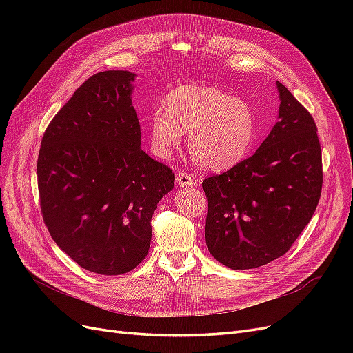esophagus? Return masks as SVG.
Wrapping results in <instances>:
<instances>
[{"label":"esophagus","mask_w":353,"mask_h":353,"mask_svg":"<svg viewBox=\"0 0 353 353\" xmlns=\"http://www.w3.org/2000/svg\"><path fill=\"white\" fill-rule=\"evenodd\" d=\"M176 184L181 188H188V187L196 185V181H194V176H191L187 172H179L176 176Z\"/></svg>","instance_id":"1"}]
</instances>
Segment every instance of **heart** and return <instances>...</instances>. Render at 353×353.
I'll return each instance as SVG.
<instances>
[{"mask_svg":"<svg viewBox=\"0 0 353 353\" xmlns=\"http://www.w3.org/2000/svg\"><path fill=\"white\" fill-rule=\"evenodd\" d=\"M190 132L188 150L208 170H225L248 156L256 138L250 105L228 92L206 85H183L170 91L162 110L148 123L154 153L169 157Z\"/></svg>","mask_w":353,"mask_h":353,"instance_id":"b5f03b06","label":"heart"}]
</instances>
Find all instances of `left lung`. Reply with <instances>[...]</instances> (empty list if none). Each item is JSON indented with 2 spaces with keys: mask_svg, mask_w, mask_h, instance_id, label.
<instances>
[{
  "mask_svg": "<svg viewBox=\"0 0 353 353\" xmlns=\"http://www.w3.org/2000/svg\"><path fill=\"white\" fill-rule=\"evenodd\" d=\"M279 122L249 159L203 181L206 244L231 270H252L288 252L321 197L316 125L283 83Z\"/></svg>",
  "mask_w": 353,
  "mask_h": 353,
  "instance_id": "left-lung-1",
  "label": "left lung"
}]
</instances>
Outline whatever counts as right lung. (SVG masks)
<instances>
[{
	"mask_svg": "<svg viewBox=\"0 0 353 353\" xmlns=\"http://www.w3.org/2000/svg\"><path fill=\"white\" fill-rule=\"evenodd\" d=\"M135 74L95 73L52 117L41 141L38 190L52 240L83 270L130 272L144 261L172 169L141 150Z\"/></svg>",
	"mask_w": 353,
	"mask_h": 353,
	"instance_id": "obj_1",
	"label": "right lung"
}]
</instances>
